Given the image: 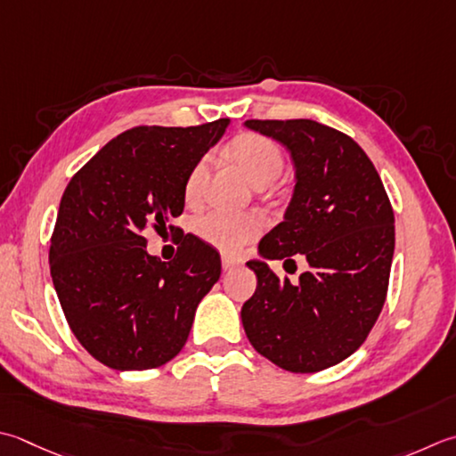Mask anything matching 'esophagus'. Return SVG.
Returning <instances> with one entry per match:
<instances>
[{
    "mask_svg": "<svg viewBox=\"0 0 456 456\" xmlns=\"http://www.w3.org/2000/svg\"><path fill=\"white\" fill-rule=\"evenodd\" d=\"M240 263V258H233V256H227V255H223V258H221V265H223V271H233L235 266H239Z\"/></svg>",
    "mask_w": 456,
    "mask_h": 456,
    "instance_id": "1",
    "label": "esophagus"
}]
</instances>
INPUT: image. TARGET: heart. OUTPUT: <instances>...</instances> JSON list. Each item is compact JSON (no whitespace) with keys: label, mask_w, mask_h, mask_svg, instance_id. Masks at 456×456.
Returning a JSON list of instances; mask_svg holds the SVG:
<instances>
[{"label":"heart","mask_w":456,"mask_h":456,"mask_svg":"<svg viewBox=\"0 0 456 456\" xmlns=\"http://www.w3.org/2000/svg\"><path fill=\"white\" fill-rule=\"evenodd\" d=\"M229 154L256 187L273 183L284 169V156L281 148L273 140L258 136V134H243V136L233 140ZM208 158H201L191 167L183 187L187 201H195L200 198L205 175H208ZM193 229L200 239L219 248V251L237 253L263 233L265 221L256 213L209 211L200 219H195Z\"/></svg>","instance_id":"b5f03b06"}]
</instances>
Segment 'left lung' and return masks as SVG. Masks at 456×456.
Returning <instances> with one entry per match:
<instances>
[{
  "label": "left lung",
  "instance_id": "1",
  "mask_svg": "<svg viewBox=\"0 0 456 456\" xmlns=\"http://www.w3.org/2000/svg\"><path fill=\"white\" fill-rule=\"evenodd\" d=\"M290 151L294 190L282 221L247 266L256 290L240 308L255 350L292 373L344 362L365 342L387 294L395 248L394 209L371 159L324 124L247 120ZM302 254L311 269L292 285L266 260Z\"/></svg>",
  "mask_w": 456,
  "mask_h": 456
}]
</instances>
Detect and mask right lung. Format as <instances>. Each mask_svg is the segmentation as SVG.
<instances>
[{
	"mask_svg": "<svg viewBox=\"0 0 456 456\" xmlns=\"http://www.w3.org/2000/svg\"><path fill=\"white\" fill-rule=\"evenodd\" d=\"M229 126H138L78 169L61 198L49 266L65 318L85 350L118 371L175 358L221 258L185 235L174 261L146 251L144 231L182 216L185 180ZM174 229V227H172Z\"/></svg>",
	"mask_w": 456,
	"mask_h": 456,
	"instance_id": "1",
	"label": "right lung"
}]
</instances>
